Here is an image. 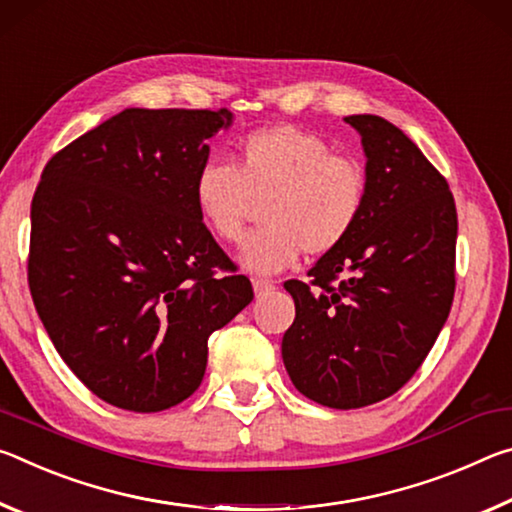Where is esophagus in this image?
Instances as JSON below:
<instances>
[{"label": "esophagus", "instance_id": "esophagus-1", "mask_svg": "<svg viewBox=\"0 0 512 512\" xmlns=\"http://www.w3.org/2000/svg\"><path fill=\"white\" fill-rule=\"evenodd\" d=\"M251 286H254L256 297H263L265 292L274 290V281H267V279H254V281H251Z\"/></svg>", "mask_w": 512, "mask_h": 512}]
</instances>
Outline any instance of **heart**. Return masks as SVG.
<instances>
[{
  "label": "heart",
  "instance_id": "obj_1",
  "mask_svg": "<svg viewBox=\"0 0 512 512\" xmlns=\"http://www.w3.org/2000/svg\"><path fill=\"white\" fill-rule=\"evenodd\" d=\"M370 179L354 156L333 154L311 131L276 124L247 133L238 165L208 161L195 177L201 220L222 242H240L254 201L265 226L240 251L249 272L276 274L299 256L338 249L365 211Z\"/></svg>",
  "mask_w": 512,
  "mask_h": 512
}]
</instances>
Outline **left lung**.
Segmentation results:
<instances>
[{"mask_svg": "<svg viewBox=\"0 0 512 512\" xmlns=\"http://www.w3.org/2000/svg\"><path fill=\"white\" fill-rule=\"evenodd\" d=\"M370 179L354 231L308 276L286 281L295 322L281 356L301 395L363 408L395 395L424 363L456 288L458 217L449 183L379 115H349Z\"/></svg>", "mask_w": 512, "mask_h": 512, "instance_id": "1", "label": "left lung"}]
</instances>
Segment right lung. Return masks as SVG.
<instances>
[{"instance_id": "obj_1", "label": "right lung", "mask_w": 512, "mask_h": 512, "mask_svg": "<svg viewBox=\"0 0 512 512\" xmlns=\"http://www.w3.org/2000/svg\"><path fill=\"white\" fill-rule=\"evenodd\" d=\"M231 122L226 108H124L45 165L31 297L65 365L106 404H181L204 379L208 335L254 299L195 204L206 140Z\"/></svg>"}]
</instances>
